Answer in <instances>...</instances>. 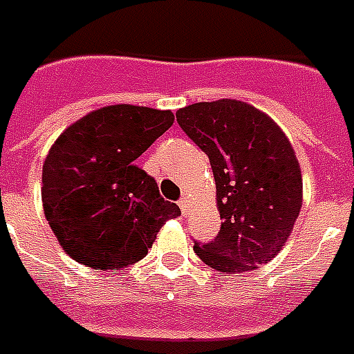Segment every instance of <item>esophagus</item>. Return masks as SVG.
<instances>
[{
    "instance_id": "obj_1",
    "label": "esophagus",
    "mask_w": 354,
    "mask_h": 354,
    "mask_svg": "<svg viewBox=\"0 0 354 354\" xmlns=\"http://www.w3.org/2000/svg\"><path fill=\"white\" fill-rule=\"evenodd\" d=\"M189 204H191V201H189L187 196H183L182 201L178 202V206H180V209H182L183 215H187V212H189Z\"/></svg>"
}]
</instances>
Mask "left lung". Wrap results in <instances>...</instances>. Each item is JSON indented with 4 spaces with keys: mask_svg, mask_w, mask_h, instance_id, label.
Listing matches in <instances>:
<instances>
[{
    "mask_svg": "<svg viewBox=\"0 0 354 354\" xmlns=\"http://www.w3.org/2000/svg\"><path fill=\"white\" fill-rule=\"evenodd\" d=\"M176 118L209 158L223 219L219 236L193 250L221 273L256 271L284 249L303 206L301 165L290 139L241 100L191 104Z\"/></svg>",
    "mask_w": 354,
    "mask_h": 354,
    "instance_id": "left-lung-1",
    "label": "left lung"
}]
</instances>
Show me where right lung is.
<instances>
[{"instance_id":"right-lung-1","label":"right lung","mask_w":354,"mask_h":354,"mask_svg":"<svg viewBox=\"0 0 354 354\" xmlns=\"http://www.w3.org/2000/svg\"><path fill=\"white\" fill-rule=\"evenodd\" d=\"M172 122V111L107 105L70 124L51 145L42 206L70 258L100 271L133 266L152 249L159 228L180 215L135 165Z\"/></svg>"}]
</instances>
